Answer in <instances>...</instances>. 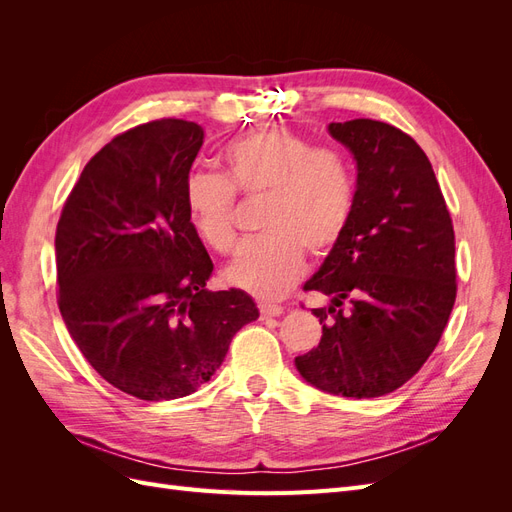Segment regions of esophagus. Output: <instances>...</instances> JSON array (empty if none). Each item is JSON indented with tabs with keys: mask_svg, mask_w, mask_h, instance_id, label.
<instances>
[{
	"mask_svg": "<svg viewBox=\"0 0 512 512\" xmlns=\"http://www.w3.org/2000/svg\"><path fill=\"white\" fill-rule=\"evenodd\" d=\"M282 314H284V307L280 305H267V303L260 305V318H277Z\"/></svg>",
	"mask_w": 512,
	"mask_h": 512,
	"instance_id": "1",
	"label": "esophagus"
}]
</instances>
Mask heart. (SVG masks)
Wrapping results in <instances>:
<instances>
[{
	"mask_svg": "<svg viewBox=\"0 0 512 512\" xmlns=\"http://www.w3.org/2000/svg\"><path fill=\"white\" fill-rule=\"evenodd\" d=\"M226 178L192 173L183 183L185 211L196 235L215 252L237 243L235 190L267 198L260 230L224 269L226 284L260 301H277L299 284L305 252L327 256L344 237L354 203L352 168L342 151L312 147L305 136L269 128L232 141L222 151Z\"/></svg>",
	"mask_w": 512,
	"mask_h": 512,
	"instance_id": "heart-1",
	"label": "heart"
}]
</instances>
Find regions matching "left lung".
Instances as JSON below:
<instances>
[{"label":"left lung","mask_w":512,"mask_h":512,"mask_svg":"<svg viewBox=\"0 0 512 512\" xmlns=\"http://www.w3.org/2000/svg\"><path fill=\"white\" fill-rule=\"evenodd\" d=\"M356 162L344 237L305 290L329 305L316 348L294 359L316 389L371 399L408 382L438 346L455 305V232L431 162L384 121L329 123Z\"/></svg>","instance_id":"8db88e82"}]
</instances>
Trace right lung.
Segmentation results:
<instances>
[{
    "mask_svg": "<svg viewBox=\"0 0 512 512\" xmlns=\"http://www.w3.org/2000/svg\"><path fill=\"white\" fill-rule=\"evenodd\" d=\"M194 121L115 136L83 168L55 235L59 312L89 365L145 401L196 393L258 318L247 292H211L213 262L183 183L203 147Z\"/></svg>",
    "mask_w": 512,
    "mask_h": 512,
    "instance_id": "1",
    "label": "right lung"
}]
</instances>
